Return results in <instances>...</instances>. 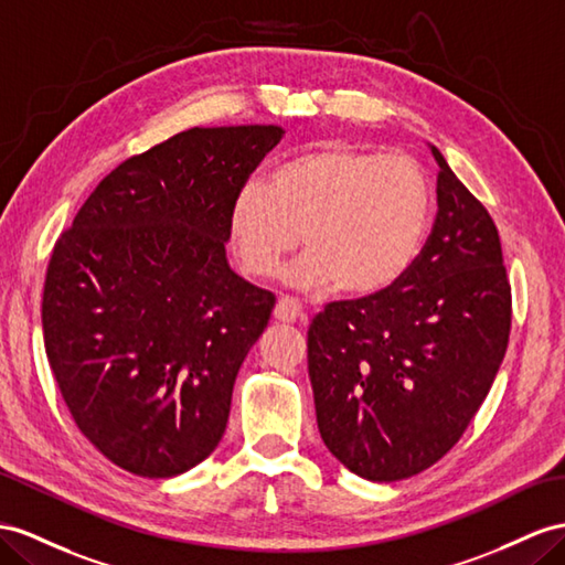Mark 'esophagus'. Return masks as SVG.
I'll return each mask as SVG.
<instances>
[{
    "label": "esophagus",
    "mask_w": 565,
    "mask_h": 565,
    "mask_svg": "<svg viewBox=\"0 0 565 565\" xmlns=\"http://www.w3.org/2000/svg\"><path fill=\"white\" fill-rule=\"evenodd\" d=\"M274 317H277L279 322H302L306 320V312H302L300 302L296 298H279L277 308H274Z\"/></svg>",
    "instance_id": "obj_1"
}]
</instances>
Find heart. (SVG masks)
<instances>
[{"label":"heart","mask_w":565,"mask_h":565,"mask_svg":"<svg viewBox=\"0 0 565 565\" xmlns=\"http://www.w3.org/2000/svg\"><path fill=\"white\" fill-rule=\"evenodd\" d=\"M429 216L431 185L413 157L324 145L286 159L269 183H245L228 228L250 277L277 274L302 243L308 253L286 274L294 286L374 296L406 277Z\"/></svg>","instance_id":"b5f03b06"}]
</instances>
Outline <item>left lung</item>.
Here are the masks:
<instances>
[{"label":"left lung","instance_id":"1","mask_svg":"<svg viewBox=\"0 0 565 565\" xmlns=\"http://www.w3.org/2000/svg\"><path fill=\"white\" fill-rule=\"evenodd\" d=\"M439 212L406 277L337 300L308 329L317 427L351 472L396 482L441 460L480 411L511 337V281L487 207L437 148Z\"/></svg>","mask_w":565,"mask_h":565}]
</instances>
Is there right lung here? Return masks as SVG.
<instances>
[{"mask_svg": "<svg viewBox=\"0 0 565 565\" xmlns=\"http://www.w3.org/2000/svg\"><path fill=\"white\" fill-rule=\"evenodd\" d=\"M279 126L191 128L124 159L56 238L42 337L78 429L119 468L173 477L226 429L274 298L226 263L231 205Z\"/></svg>", "mask_w": 565, "mask_h": 565, "instance_id": "obj_1", "label": "right lung"}]
</instances>
